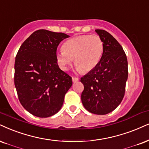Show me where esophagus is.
<instances>
[{"instance_id":"34e87169","label":"esophagus","mask_w":149,"mask_h":149,"mask_svg":"<svg viewBox=\"0 0 149 149\" xmlns=\"http://www.w3.org/2000/svg\"><path fill=\"white\" fill-rule=\"evenodd\" d=\"M79 80V79L77 78V77H72V81L74 82H77Z\"/></svg>"}]
</instances>
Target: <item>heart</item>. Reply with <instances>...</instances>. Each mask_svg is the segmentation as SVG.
<instances>
[{"instance_id":"1","label":"heart","mask_w":149,"mask_h":149,"mask_svg":"<svg viewBox=\"0 0 149 149\" xmlns=\"http://www.w3.org/2000/svg\"><path fill=\"white\" fill-rule=\"evenodd\" d=\"M104 42L100 36L81 35L66 41L63 49L56 54L58 65L67 70L74 58V63L79 70L88 72L99 63L104 52Z\"/></svg>"}]
</instances>
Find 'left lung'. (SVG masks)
<instances>
[{
	"instance_id": "left-lung-1",
	"label": "left lung",
	"mask_w": 149,
	"mask_h": 149,
	"mask_svg": "<svg viewBox=\"0 0 149 149\" xmlns=\"http://www.w3.org/2000/svg\"><path fill=\"white\" fill-rule=\"evenodd\" d=\"M104 42V52L94 69L81 78V102L90 113L106 115L118 106L125 94L128 61L118 41L108 32L95 30Z\"/></svg>"
}]
</instances>
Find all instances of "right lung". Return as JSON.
Returning a JSON list of instances; mask_svg holds the SVG:
<instances>
[{"label": "right lung", "mask_w": 149, "mask_h": 149, "mask_svg": "<svg viewBox=\"0 0 149 149\" xmlns=\"http://www.w3.org/2000/svg\"><path fill=\"white\" fill-rule=\"evenodd\" d=\"M69 36L38 30L18 49L14 63V85L21 105L38 117L58 113L72 85V77L58 67L56 49Z\"/></svg>", "instance_id": "add662e5"}]
</instances>
